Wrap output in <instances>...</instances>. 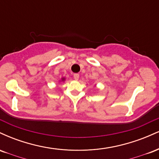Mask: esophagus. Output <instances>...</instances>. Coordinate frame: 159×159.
I'll list each match as a JSON object with an SVG mask.
<instances>
[{"mask_svg":"<svg viewBox=\"0 0 159 159\" xmlns=\"http://www.w3.org/2000/svg\"><path fill=\"white\" fill-rule=\"evenodd\" d=\"M73 77H74V79H75V80H76V81H77V80H78V78H79V75H78V73L74 74Z\"/></svg>","mask_w":159,"mask_h":159,"instance_id":"34e87169","label":"esophagus"}]
</instances>
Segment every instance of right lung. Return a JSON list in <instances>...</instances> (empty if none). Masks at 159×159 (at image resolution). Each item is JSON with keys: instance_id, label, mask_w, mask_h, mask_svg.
I'll list each match as a JSON object with an SVG mask.
<instances>
[{"instance_id": "add662e5", "label": "right lung", "mask_w": 159, "mask_h": 159, "mask_svg": "<svg viewBox=\"0 0 159 159\" xmlns=\"http://www.w3.org/2000/svg\"><path fill=\"white\" fill-rule=\"evenodd\" d=\"M63 80H64V78H63V79H62V81H63Z\"/></svg>"}]
</instances>
